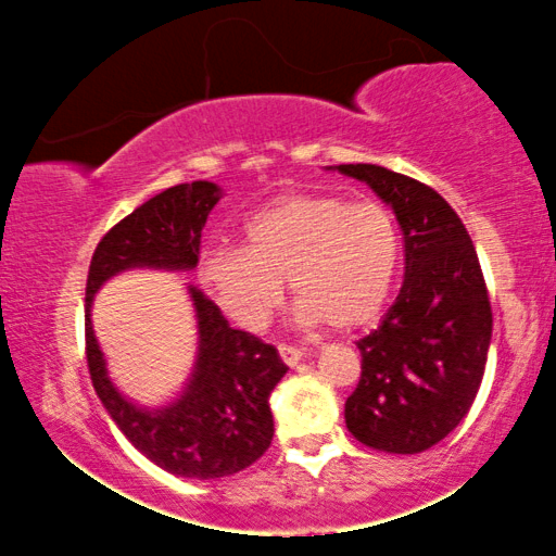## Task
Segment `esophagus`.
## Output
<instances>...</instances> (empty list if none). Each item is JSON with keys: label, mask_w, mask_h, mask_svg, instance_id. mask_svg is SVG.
<instances>
[{"label": "esophagus", "mask_w": 556, "mask_h": 556, "mask_svg": "<svg viewBox=\"0 0 556 556\" xmlns=\"http://www.w3.org/2000/svg\"><path fill=\"white\" fill-rule=\"evenodd\" d=\"M279 358H282L287 366H298V363L305 358V350L292 348V344H279Z\"/></svg>", "instance_id": "obj_1"}]
</instances>
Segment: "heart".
Wrapping results in <instances>:
<instances>
[{
  "label": "heart",
  "mask_w": 556,
  "mask_h": 556,
  "mask_svg": "<svg viewBox=\"0 0 556 556\" xmlns=\"http://www.w3.org/2000/svg\"><path fill=\"white\" fill-rule=\"evenodd\" d=\"M400 261L402 232L384 203L292 193L253 214L240 245L203 251L198 277L245 329L269 321L287 279L300 321L348 331L381 314Z\"/></svg>",
  "instance_id": "b5f03b06"
}]
</instances>
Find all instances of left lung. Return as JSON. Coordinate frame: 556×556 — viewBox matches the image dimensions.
<instances>
[{"mask_svg":"<svg viewBox=\"0 0 556 556\" xmlns=\"http://www.w3.org/2000/svg\"><path fill=\"white\" fill-rule=\"evenodd\" d=\"M397 216L405 282L384 321L358 340L361 381L344 424L361 444L416 455L468 416L491 342V303L473 240L429 185L376 164H340Z\"/></svg>","mask_w":556,"mask_h":556,"instance_id":"1","label":"left lung"}]
</instances>
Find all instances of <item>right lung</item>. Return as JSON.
<instances>
[{"instance_id": "obj_1", "label": "right lung", "mask_w": 556, "mask_h": 556, "mask_svg": "<svg viewBox=\"0 0 556 556\" xmlns=\"http://www.w3.org/2000/svg\"><path fill=\"white\" fill-rule=\"evenodd\" d=\"M219 198L222 190L206 180L149 198L101 238L86 282V358L96 394L127 442L167 473L185 478L232 476L269 450V394L287 366L277 348L229 327L212 300L190 287L201 337L193 379L177 402L146 410L127 402L106 376L91 327V300L106 279L125 269H195L201 229Z\"/></svg>"}]
</instances>
